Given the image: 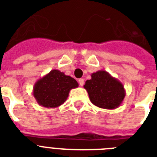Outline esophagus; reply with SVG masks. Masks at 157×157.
I'll use <instances>...</instances> for the list:
<instances>
[{
  "instance_id": "34e87169",
  "label": "esophagus",
  "mask_w": 157,
  "mask_h": 157,
  "mask_svg": "<svg viewBox=\"0 0 157 157\" xmlns=\"http://www.w3.org/2000/svg\"><path fill=\"white\" fill-rule=\"evenodd\" d=\"M78 82H79V85H80V86H83L84 82H85V81H84V79H79Z\"/></svg>"
}]
</instances>
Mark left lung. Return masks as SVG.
I'll list each match as a JSON object with an SVG mask.
<instances>
[{"label": "left lung", "mask_w": 157, "mask_h": 157, "mask_svg": "<svg viewBox=\"0 0 157 157\" xmlns=\"http://www.w3.org/2000/svg\"><path fill=\"white\" fill-rule=\"evenodd\" d=\"M84 88L91 103L104 109L117 108L125 97L123 84L103 70L91 74V79L86 81Z\"/></svg>", "instance_id": "obj_1"}]
</instances>
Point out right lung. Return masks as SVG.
Segmentation results:
<instances>
[{"label":"right lung","mask_w":157,"mask_h":157,"mask_svg":"<svg viewBox=\"0 0 157 157\" xmlns=\"http://www.w3.org/2000/svg\"><path fill=\"white\" fill-rule=\"evenodd\" d=\"M78 86L75 79L54 69L36 82L33 96L40 106L54 108L64 103L70 90Z\"/></svg>","instance_id":"obj_1"}]
</instances>
